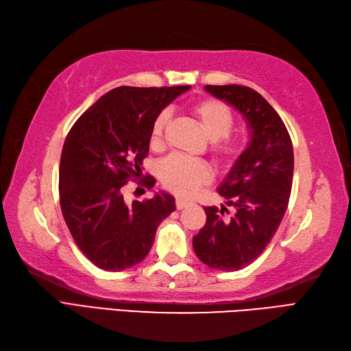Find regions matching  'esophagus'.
I'll return each mask as SVG.
<instances>
[{"label":"esophagus","instance_id":"1","mask_svg":"<svg viewBox=\"0 0 351 351\" xmlns=\"http://www.w3.org/2000/svg\"><path fill=\"white\" fill-rule=\"evenodd\" d=\"M186 206H189V202H186V199H182V198H177V199H176V207H177L178 210L184 209Z\"/></svg>","mask_w":351,"mask_h":351}]
</instances>
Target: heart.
Instances as JSON below:
<instances>
[{"label": "heart", "mask_w": 351, "mask_h": 351, "mask_svg": "<svg viewBox=\"0 0 351 351\" xmlns=\"http://www.w3.org/2000/svg\"><path fill=\"white\" fill-rule=\"evenodd\" d=\"M191 113L197 118L207 138L212 141V154L218 163H230L239 153L238 144L227 138L233 128V113L217 99H203L191 106ZM169 115L162 112L152 128V147L162 145L163 133L168 125ZM159 177L163 186L178 197H191L209 182L210 173L204 163L171 156L162 162Z\"/></svg>", "instance_id": "1"}]
</instances>
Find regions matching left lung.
Wrapping results in <instances>:
<instances>
[{"mask_svg":"<svg viewBox=\"0 0 351 351\" xmlns=\"http://www.w3.org/2000/svg\"><path fill=\"white\" fill-rule=\"evenodd\" d=\"M204 89L245 118L252 139L218 188L234 213L224 218L226 206L204 207L206 224L192 245L207 267L238 271L263 253L282 223L292 188L294 152L282 118L254 89L239 84Z\"/></svg>","mask_w":351,"mask_h":351,"instance_id":"8db88e82","label":"left lung"}]
</instances>
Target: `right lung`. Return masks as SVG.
<instances>
[{
	"label": "right lung",
	"mask_w": 351,
	"mask_h": 351,
	"mask_svg": "<svg viewBox=\"0 0 351 351\" xmlns=\"http://www.w3.org/2000/svg\"><path fill=\"white\" fill-rule=\"evenodd\" d=\"M189 88L119 86L69 130L60 157V207L77 247L98 268L138 265L152 250L157 227L176 210L167 192L132 204L123 192L142 174L156 118ZM139 183L152 189L156 180L147 176Z\"/></svg>",
	"instance_id": "add662e5"
}]
</instances>
